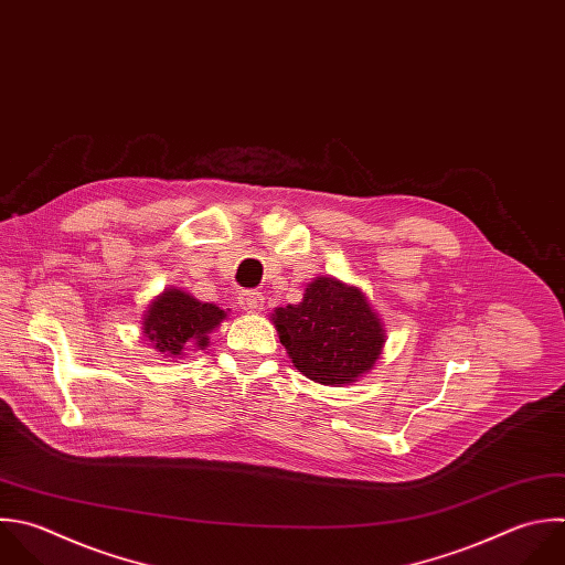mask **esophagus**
Wrapping results in <instances>:
<instances>
[{"label": "esophagus", "mask_w": 565, "mask_h": 565, "mask_svg": "<svg viewBox=\"0 0 565 565\" xmlns=\"http://www.w3.org/2000/svg\"><path fill=\"white\" fill-rule=\"evenodd\" d=\"M238 305L247 311V313H260L265 309V298L260 291H243L238 298Z\"/></svg>", "instance_id": "esophagus-1"}]
</instances>
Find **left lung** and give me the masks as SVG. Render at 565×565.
<instances>
[{"instance_id":"1","label":"left lung","mask_w":565,"mask_h":565,"mask_svg":"<svg viewBox=\"0 0 565 565\" xmlns=\"http://www.w3.org/2000/svg\"><path fill=\"white\" fill-rule=\"evenodd\" d=\"M294 366L324 386L358 382L382 358L386 333L360 287L333 276L307 282L298 305L271 313Z\"/></svg>"}]
</instances>
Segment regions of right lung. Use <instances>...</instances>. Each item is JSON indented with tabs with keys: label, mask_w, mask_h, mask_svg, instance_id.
<instances>
[{
	"label": "right lung",
	"mask_w": 565,
	"mask_h": 565,
	"mask_svg": "<svg viewBox=\"0 0 565 565\" xmlns=\"http://www.w3.org/2000/svg\"><path fill=\"white\" fill-rule=\"evenodd\" d=\"M227 320V311L201 302L179 287H166L150 300L141 318L146 342L163 358H181L190 347L205 349L210 333Z\"/></svg>",
	"instance_id": "obj_1"
}]
</instances>
